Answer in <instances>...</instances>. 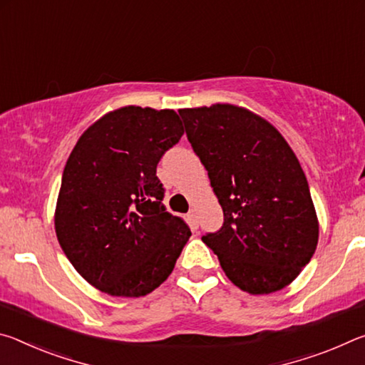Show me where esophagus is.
<instances>
[{
	"label": "esophagus",
	"instance_id": "esophagus-1",
	"mask_svg": "<svg viewBox=\"0 0 365 365\" xmlns=\"http://www.w3.org/2000/svg\"><path fill=\"white\" fill-rule=\"evenodd\" d=\"M188 219H190L191 227H193V230H196V228H197V217H196L195 209H191V211L188 212Z\"/></svg>",
	"mask_w": 365,
	"mask_h": 365
}]
</instances>
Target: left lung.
Returning <instances> with one entry per match:
<instances>
[{
	"instance_id": "obj_1",
	"label": "left lung",
	"mask_w": 365,
	"mask_h": 365,
	"mask_svg": "<svg viewBox=\"0 0 365 365\" xmlns=\"http://www.w3.org/2000/svg\"><path fill=\"white\" fill-rule=\"evenodd\" d=\"M224 211V225L202 237L243 292L289 285L311 261L319 220L298 158L261 115L233 104L180 109Z\"/></svg>"
}]
</instances>
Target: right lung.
<instances>
[{
    "instance_id": "add662e5",
    "label": "right lung",
    "mask_w": 365,
    "mask_h": 365,
    "mask_svg": "<svg viewBox=\"0 0 365 365\" xmlns=\"http://www.w3.org/2000/svg\"><path fill=\"white\" fill-rule=\"evenodd\" d=\"M183 132L175 110L125 106L103 115L73 146L54 228L71 264L101 292L140 298L174 270L191 232L165 211L156 168Z\"/></svg>"
}]
</instances>
